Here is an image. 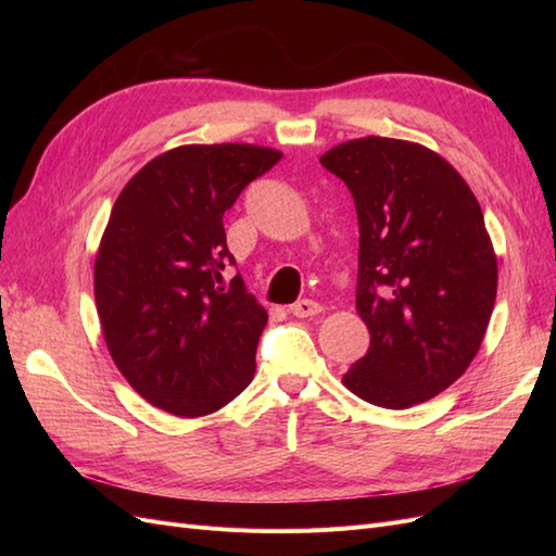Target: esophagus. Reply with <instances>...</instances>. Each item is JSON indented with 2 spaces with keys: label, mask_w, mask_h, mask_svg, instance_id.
Returning a JSON list of instances; mask_svg holds the SVG:
<instances>
[{
  "label": "esophagus",
  "mask_w": 556,
  "mask_h": 556,
  "mask_svg": "<svg viewBox=\"0 0 556 556\" xmlns=\"http://www.w3.org/2000/svg\"><path fill=\"white\" fill-rule=\"evenodd\" d=\"M290 313L296 317H313L317 313H323V306H319L313 299H299L296 304L290 306Z\"/></svg>",
  "instance_id": "1"
}]
</instances>
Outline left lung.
<instances>
[{"label":"left lung","instance_id":"8db88e82","mask_svg":"<svg viewBox=\"0 0 556 556\" xmlns=\"http://www.w3.org/2000/svg\"><path fill=\"white\" fill-rule=\"evenodd\" d=\"M319 164L348 185L359 223L357 311L371 345L343 382L380 408L417 406L466 371L494 311L498 268L478 199L410 141H345Z\"/></svg>","mask_w":556,"mask_h":556}]
</instances>
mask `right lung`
I'll return each mask as SVG.
<instances>
[{
  "mask_svg": "<svg viewBox=\"0 0 556 556\" xmlns=\"http://www.w3.org/2000/svg\"><path fill=\"white\" fill-rule=\"evenodd\" d=\"M282 153L250 143L180 146L134 176L94 260V301L115 366L153 406L201 417L255 376L266 311L248 294L223 215Z\"/></svg>",
  "mask_w": 556,
  "mask_h": 556,
  "instance_id": "obj_1",
  "label": "right lung"
}]
</instances>
